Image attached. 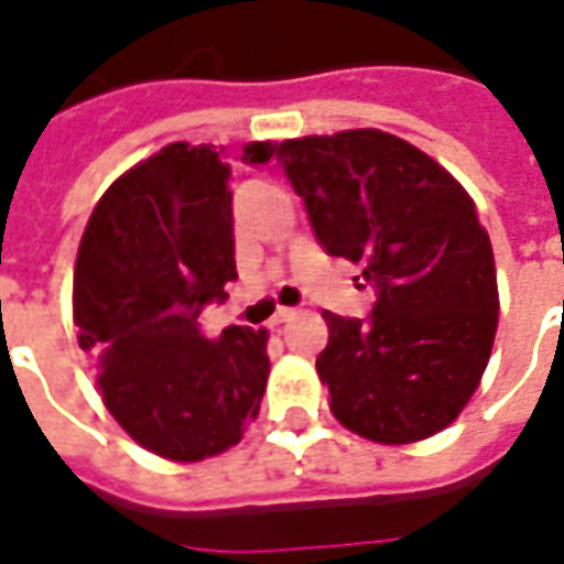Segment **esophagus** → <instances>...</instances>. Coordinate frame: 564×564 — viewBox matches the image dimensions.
Listing matches in <instances>:
<instances>
[{
  "label": "esophagus",
  "mask_w": 564,
  "mask_h": 564,
  "mask_svg": "<svg viewBox=\"0 0 564 564\" xmlns=\"http://www.w3.org/2000/svg\"><path fill=\"white\" fill-rule=\"evenodd\" d=\"M295 317H299V311H295V307H278V311H274V317H271V323H274V326H283V323H293Z\"/></svg>",
  "instance_id": "obj_1"
}]
</instances>
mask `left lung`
<instances>
[{
  "instance_id": "1",
  "label": "left lung",
  "mask_w": 564,
  "mask_h": 564,
  "mask_svg": "<svg viewBox=\"0 0 564 564\" xmlns=\"http://www.w3.org/2000/svg\"><path fill=\"white\" fill-rule=\"evenodd\" d=\"M329 257L362 265L366 319L323 311L317 375L332 414L378 444H414L462 414L498 326L496 259L471 196L423 150L380 129L274 144Z\"/></svg>"
}]
</instances>
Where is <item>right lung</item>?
I'll return each instance as SVG.
<instances>
[{
	"instance_id": "add662e5",
	"label": "right lung",
	"mask_w": 564,
	"mask_h": 564,
	"mask_svg": "<svg viewBox=\"0 0 564 564\" xmlns=\"http://www.w3.org/2000/svg\"><path fill=\"white\" fill-rule=\"evenodd\" d=\"M247 153L269 162L274 144ZM229 174L214 144H165L105 189L78 247V344L99 359L105 408L162 459L238 444L269 380V332L202 323L238 278Z\"/></svg>"
}]
</instances>
